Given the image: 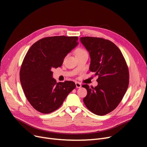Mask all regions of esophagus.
<instances>
[{
	"label": "esophagus",
	"instance_id": "obj_1",
	"mask_svg": "<svg viewBox=\"0 0 147 147\" xmlns=\"http://www.w3.org/2000/svg\"><path fill=\"white\" fill-rule=\"evenodd\" d=\"M76 86L77 88H81L82 84L79 82H76Z\"/></svg>",
	"mask_w": 147,
	"mask_h": 147
}]
</instances>
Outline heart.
Here are the masks:
<instances>
[{"label":"heart","instance_id":"1","mask_svg":"<svg viewBox=\"0 0 147 147\" xmlns=\"http://www.w3.org/2000/svg\"><path fill=\"white\" fill-rule=\"evenodd\" d=\"M87 52L85 50H84V49H82V48H78L77 49L76 52H75V53H76V56L78 55H80V54H82V53H86Z\"/></svg>","mask_w":147,"mask_h":147}]
</instances>
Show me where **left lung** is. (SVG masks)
<instances>
[{
  "mask_svg": "<svg viewBox=\"0 0 147 147\" xmlns=\"http://www.w3.org/2000/svg\"><path fill=\"white\" fill-rule=\"evenodd\" d=\"M80 40L89 53L90 71L98 76L95 88L82 85L88 92L83 102L92 113L104 115L113 111L124 96L129 86V69L121 52L112 42L94 37Z\"/></svg>",
  "mask_w": 147,
  "mask_h": 147,
  "instance_id": "left-lung-1",
  "label": "left lung"
}]
</instances>
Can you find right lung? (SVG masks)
Wrapping results in <instances>:
<instances>
[{"instance_id":"right-lung-1","label":"right lung","mask_w":147,"mask_h":147,"mask_svg":"<svg viewBox=\"0 0 147 147\" xmlns=\"http://www.w3.org/2000/svg\"><path fill=\"white\" fill-rule=\"evenodd\" d=\"M77 36L45 37L26 53L20 69V82L28 101L38 112L55 111L76 88L72 81L57 83L52 68L62 65L67 54L79 44Z\"/></svg>"}]
</instances>
